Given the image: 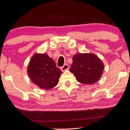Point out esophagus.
<instances>
[{
	"label": "esophagus",
	"instance_id": "esophagus-1",
	"mask_svg": "<svg viewBox=\"0 0 130 130\" xmlns=\"http://www.w3.org/2000/svg\"><path fill=\"white\" fill-rule=\"evenodd\" d=\"M69 69V65H68L67 64H65L62 67H61V70L64 71L66 70H68Z\"/></svg>",
	"mask_w": 130,
	"mask_h": 130
}]
</instances>
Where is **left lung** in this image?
Returning a JSON list of instances; mask_svg holds the SVG:
<instances>
[{"instance_id":"obj_1","label":"left lung","mask_w":130,"mask_h":130,"mask_svg":"<svg viewBox=\"0 0 130 130\" xmlns=\"http://www.w3.org/2000/svg\"><path fill=\"white\" fill-rule=\"evenodd\" d=\"M104 66L96 55L92 53H78L73 57V63L70 69L79 83L93 84L102 75Z\"/></svg>"}]
</instances>
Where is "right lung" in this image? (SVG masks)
Segmentation results:
<instances>
[{"label": "right lung", "instance_id": "obj_1", "mask_svg": "<svg viewBox=\"0 0 130 130\" xmlns=\"http://www.w3.org/2000/svg\"><path fill=\"white\" fill-rule=\"evenodd\" d=\"M27 73L35 85L46 90L57 85L62 73L55 61L45 53H35L33 56L28 66Z\"/></svg>", "mask_w": 130, "mask_h": 130}]
</instances>
